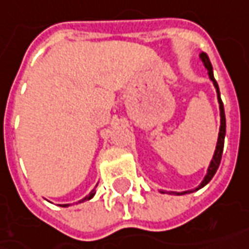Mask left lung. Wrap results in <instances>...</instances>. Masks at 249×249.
<instances>
[{"label": "left lung", "instance_id": "1", "mask_svg": "<svg viewBox=\"0 0 249 249\" xmlns=\"http://www.w3.org/2000/svg\"><path fill=\"white\" fill-rule=\"evenodd\" d=\"M200 60H202L203 65L206 67L207 69V73H209L210 80L213 82L214 84V87H215V91H217V98H218V103H219V116H221V125H219V133H218V140H217V147H215V151H214V155H213V160L210 162L209 169H207V174L204 176V178H203V181L199 184V187L195 189H191V191H182V192H173V191H170V194H173V195H185V194H192V192H195L197 189L203 188L204 185H207L210 181H211V178L214 177V174L218 170V166H219V163H221V158H222V151H224V142H225V133H226V118H225V110H224V103L221 101V94H219V89H218V84L215 82V79H214V73H213V67H211V62H210L209 57H207V54L202 53L200 55ZM160 194H165L166 191H162L160 189Z\"/></svg>", "mask_w": 249, "mask_h": 249}]
</instances>
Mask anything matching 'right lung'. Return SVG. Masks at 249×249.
Listing matches in <instances>:
<instances>
[{
	"label": "right lung",
	"instance_id": "add662e5",
	"mask_svg": "<svg viewBox=\"0 0 249 249\" xmlns=\"http://www.w3.org/2000/svg\"><path fill=\"white\" fill-rule=\"evenodd\" d=\"M94 195H95V188L92 189V191H91V192H89V195L86 196V197H83L82 200H79V202L76 203V204H79V203L86 202V200H89V199H92V197H94ZM68 206H69V204H62V206H61V207H68Z\"/></svg>",
	"mask_w": 249,
	"mask_h": 249
}]
</instances>
